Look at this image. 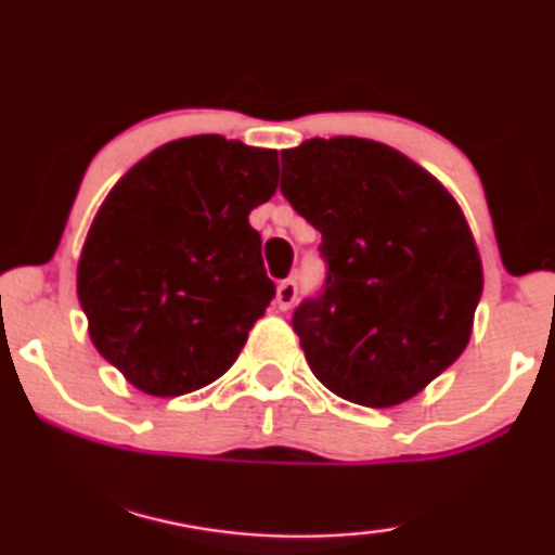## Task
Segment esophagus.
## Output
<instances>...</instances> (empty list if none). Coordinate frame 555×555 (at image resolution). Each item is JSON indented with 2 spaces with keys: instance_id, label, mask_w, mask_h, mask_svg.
<instances>
[{
  "instance_id": "esophagus-1",
  "label": "esophagus",
  "mask_w": 555,
  "mask_h": 555,
  "mask_svg": "<svg viewBox=\"0 0 555 555\" xmlns=\"http://www.w3.org/2000/svg\"><path fill=\"white\" fill-rule=\"evenodd\" d=\"M295 300H298V283H295V280H283V283H280L278 291H275L278 308H280V311H287V308H291Z\"/></svg>"
}]
</instances>
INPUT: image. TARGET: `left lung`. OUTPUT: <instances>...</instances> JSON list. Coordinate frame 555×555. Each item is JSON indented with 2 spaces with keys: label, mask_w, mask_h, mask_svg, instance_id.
I'll use <instances>...</instances> for the list:
<instances>
[{
  "label": "left lung",
  "mask_w": 555,
  "mask_h": 555,
  "mask_svg": "<svg viewBox=\"0 0 555 555\" xmlns=\"http://www.w3.org/2000/svg\"><path fill=\"white\" fill-rule=\"evenodd\" d=\"M283 196L321 232L319 298L293 328L311 372L339 398L392 408L456 362L485 275L462 206L383 142L313 137L283 150Z\"/></svg>",
  "instance_id": "8db88e82"
}]
</instances>
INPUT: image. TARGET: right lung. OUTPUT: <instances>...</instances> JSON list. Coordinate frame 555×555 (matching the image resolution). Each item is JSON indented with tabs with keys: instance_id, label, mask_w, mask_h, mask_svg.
I'll use <instances>...</instances> for the list:
<instances>
[{
	"instance_id": "add662e5",
	"label": "right lung",
	"mask_w": 555,
	"mask_h": 555,
	"mask_svg": "<svg viewBox=\"0 0 555 555\" xmlns=\"http://www.w3.org/2000/svg\"><path fill=\"white\" fill-rule=\"evenodd\" d=\"M278 172L275 150L183 137L99 206L76 291L93 347L137 390L178 398L236 362L275 295L249 211L272 198Z\"/></svg>"
}]
</instances>
